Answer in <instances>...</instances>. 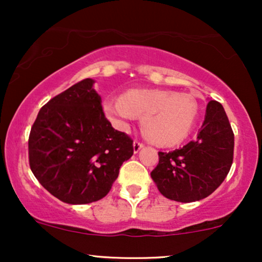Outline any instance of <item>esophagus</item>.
Masks as SVG:
<instances>
[{
  "mask_svg": "<svg viewBox=\"0 0 262 262\" xmlns=\"http://www.w3.org/2000/svg\"><path fill=\"white\" fill-rule=\"evenodd\" d=\"M144 146V144L143 143H140V141H138V140H134V143H133V150H134V152L135 154H137L138 151H139V150L143 148Z\"/></svg>",
  "mask_w": 262,
  "mask_h": 262,
  "instance_id": "obj_1",
  "label": "esophagus"
}]
</instances>
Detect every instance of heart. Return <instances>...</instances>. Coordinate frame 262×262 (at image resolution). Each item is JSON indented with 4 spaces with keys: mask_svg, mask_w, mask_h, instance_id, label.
I'll use <instances>...</instances> for the list:
<instances>
[{
    "mask_svg": "<svg viewBox=\"0 0 262 262\" xmlns=\"http://www.w3.org/2000/svg\"><path fill=\"white\" fill-rule=\"evenodd\" d=\"M193 95L164 90L130 89L121 98H107L103 111L121 130H127L135 117L141 118V130L159 146L181 144L193 130L198 117Z\"/></svg>",
    "mask_w": 262,
    "mask_h": 262,
    "instance_id": "b5f03b06",
    "label": "heart"
}]
</instances>
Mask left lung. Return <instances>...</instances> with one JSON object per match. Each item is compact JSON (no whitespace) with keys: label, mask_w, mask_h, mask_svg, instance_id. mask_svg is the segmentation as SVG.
Segmentation results:
<instances>
[{"label":"left lung","mask_w":262,"mask_h":262,"mask_svg":"<svg viewBox=\"0 0 262 262\" xmlns=\"http://www.w3.org/2000/svg\"><path fill=\"white\" fill-rule=\"evenodd\" d=\"M234 133L223 106L207 104L197 139L181 149L159 152L151 179L160 193L176 202H194L217 189L233 164Z\"/></svg>","instance_id":"obj_1"}]
</instances>
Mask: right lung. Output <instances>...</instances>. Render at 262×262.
Here are the masks:
<instances>
[{
  "label": "right lung",
  "mask_w": 262,
  "mask_h": 262,
  "mask_svg": "<svg viewBox=\"0 0 262 262\" xmlns=\"http://www.w3.org/2000/svg\"><path fill=\"white\" fill-rule=\"evenodd\" d=\"M95 80L85 79L39 111L28 140L29 165L40 185L69 204L103 198L132 158L133 140L102 110Z\"/></svg>",
  "instance_id": "1"
}]
</instances>
